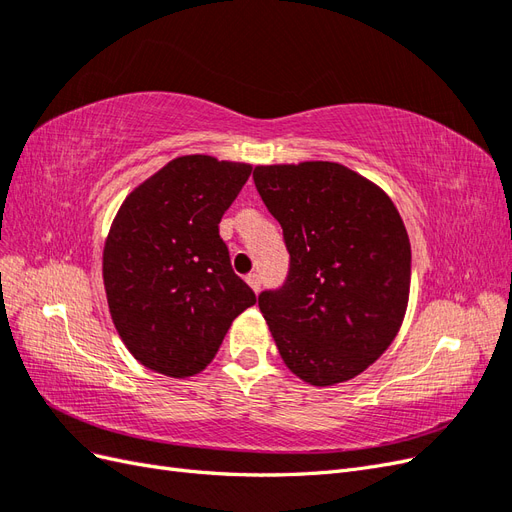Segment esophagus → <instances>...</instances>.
Returning a JSON list of instances; mask_svg holds the SVG:
<instances>
[{
	"label": "esophagus",
	"instance_id": "obj_1",
	"mask_svg": "<svg viewBox=\"0 0 512 512\" xmlns=\"http://www.w3.org/2000/svg\"><path fill=\"white\" fill-rule=\"evenodd\" d=\"M245 282L250 284V288H252L254 292H258V290H260V275H258V273H250V275H247V277H245Z\"/></svg>",
	"mask_w": 512,
	"mask_h": 512
}]
</instances>
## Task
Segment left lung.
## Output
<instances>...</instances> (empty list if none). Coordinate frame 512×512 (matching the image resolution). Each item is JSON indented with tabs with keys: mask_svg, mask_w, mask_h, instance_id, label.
I'll return each instance as SVG.
<instances>
[{
	"mask_svg": "<svg viewBox=\"0 0 512 512\" xmlns=\"http://www.w3.org/2000/svg\"><path fill=\"white\" fill-rule=\"evenodd\" d=\"M256 190L284 228L286 284L258 297L294 376L348 382L393 344L410 299V239L380 185L337 162L254 168Z\"/></svg>",
	"mask_w": 512,
	"mask_h": 512,
	"instance_id": "obj_1",
	"label": "left lung"
}]
</instances>
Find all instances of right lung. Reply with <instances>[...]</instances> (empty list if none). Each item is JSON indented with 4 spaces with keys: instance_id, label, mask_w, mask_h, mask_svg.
<instances>
[{
    "instance_id": "right-lung-1",
    "label": "right lung",
    "mask_w": 512,
    "mask_h": 512,
    "mask_svg": "<svg viewBox=\"0 0 512 512\" xmlns=\"http://www.w3.org/2000/svg\"><path fill=\"white\" fill-rule=\"evenodd\" d=\"M252 164L205 153L170 160L123 200L102 252L108 312L134 359L190 378L218 354L256 294L230 267L220 220Z\"/></svg>"
}]
</instances>
